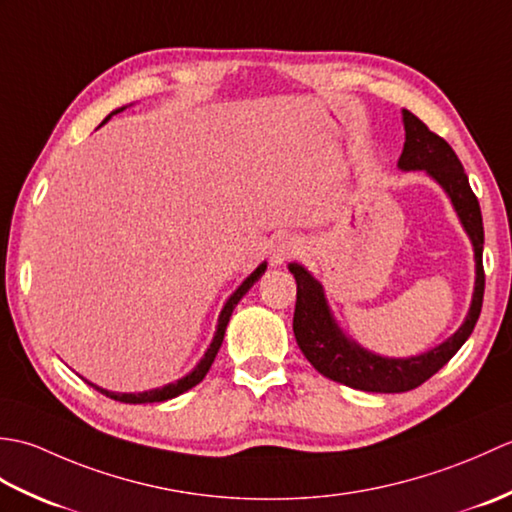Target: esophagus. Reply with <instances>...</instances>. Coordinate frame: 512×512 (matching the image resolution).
<instances>
[{
  "mask_svg": "<svg viewBox=\"0 0 512 512\" xmlns=\"http://www.w3.org/2000/svg\"><path fill=\"white\" fill-rule=\"evenodd\" d=\"M301 253V242L297 237H279L273 250H270V259H273V264H286L290 262L292 257H297Z\"/></svg>",
  "mask_w": 512,
  "mask_h": 512,
  "instance_id": "obj_1",
  "label": "esophagus"
}]
</instances>
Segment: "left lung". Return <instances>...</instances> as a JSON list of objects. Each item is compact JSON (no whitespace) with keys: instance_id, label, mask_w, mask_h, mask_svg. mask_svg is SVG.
<instances>
[{"instance_id":"left-lung-1","label":"left lung","mask_w":512,"mask_h":512,"mask_svg":"<svg viewBox=\"0 0 512 512\" xmlns=\"http://www.w3.org/2000/svg\"><path fill=\"white\" fill-rule=\"evenodd\" d=\"M402 123H405V147H402L398 167L405 171L424 169L431 178H436L442 184V189L449 193L455 211H458L475 248V292L469 317L462 323V328L451 339L436 347V350L422 356H376L363 350L361 345L345 339L341 330L336 328L319 281H314L306 268H301L299 264H290V273L297 279V306L295 319H292V330H295V339L303 356L325 378L361 391H376V394H402V391L416 389L424 380H429L436 374L438 369L447 365L455 352L464 345V341L471 336L477 319H480L484 299L482 211L469 184V178H466L462 162L455 156V151L447 140L433 134L416 114L405 110L402 112Z\"/></svg>"}]
</instances>
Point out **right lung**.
I'll list each match as a JSON object with an SVG mask.
<instances>
[{"instance_id":"1","label":"right lung","mask_w":512,"mask_h":512,"mask_svg":"<svg viewBox=\"0 0 512 512\" xmlns=\"http://www.w3.org/2000/svg\"><path fill=\"white\" fill-rule=\"evenodd\" d=\"M116 112H121V110H116ZM116 112H112V114H116ZM110 114V116H112ZM110 116L105 118V121H110ZM103 121V123H105ZM264 270H266V264H262L259 266L253 275H250L242 286H239L235 292H233V297L226 301V306H224V310H222V314H220V325H217V332H215V339H213V343H211V347L209 350H206V354H204V358L200 361V365L193 369L191 374H187L184 378H180L178 383H171V385H165V387H160V389H151V391H143V394H114V391H107V389H101V387H96V385H92L96 391H101V394H105L107 398H112V400H121V402H129V405H143V402H162V400H169V398H176V396H180V394H184V391L187 389H191V387H195L200 383V380L206 376V372H209L211 369V365H213V361H215V354H217V350H220V345H222V341H224V332H226V325H228V319H231V314H233V308L237 306V301L242 299L246 292L250 290V286L255 284V281L264 275Z\"/></svg>"}]
</instances>
